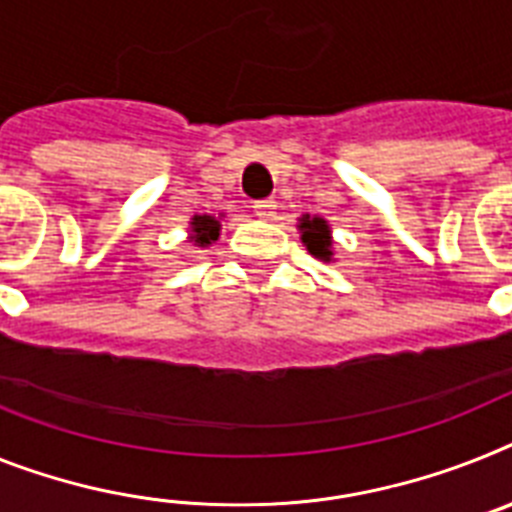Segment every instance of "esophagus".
<instances>
[{"mask_svg": "<svg viewBox=\"0 0 512 512\" xmlns=\"http://www.w3.org/2000/svg\"><path fill=\"white\" fill-rule=\"evenodd\" d=\"M255 216L263 218V221H270V218L276 216V203H273V200H257Z\"/></svg>", "mask_w": 512, "mask_h": 512, "instance_id": "obj_1", "label": "esophagus"}]
</instances>
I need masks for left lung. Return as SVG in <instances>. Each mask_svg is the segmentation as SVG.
Masks as SVG:
<instances>
[{
    "label": "left lung",
    "instance_id": "8db88e82",
    "mask_svg": "<svg viewBox=\"0 0 512 512\" xmlns=\"http://www.w3.org/2000/svg\"><path fill=\"white\" fill-rule=\"evenodd\" d=\"M302 242L307 244V249L312 252L315 257H322V260H330V229L328 223L322 221V218H309L304 216L302 218Z\"/></svg>",
    "mask_w": 512,
    "mask_h": 512
}]
</instances>
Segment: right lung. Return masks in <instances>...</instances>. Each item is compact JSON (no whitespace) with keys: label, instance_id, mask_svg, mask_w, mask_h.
Listing matches in <instances>:
<instances>
[{"label":"right lung","instance_id":"obj_1","mask_svg":"<svg viewBox=\"0 0 512 512\" xmlns=\"http://www.w3.org/2000/svg\"><path fill=\"white\" fill-rule=\"evenodd\" d=\"M192 242H197V247H205V244L216 242L218 231H221V221H216L213 216H195L192 218Z\"/></svg>","mask_w":512,"mask_h":512}]
</instances>
